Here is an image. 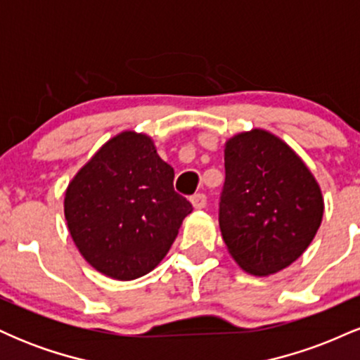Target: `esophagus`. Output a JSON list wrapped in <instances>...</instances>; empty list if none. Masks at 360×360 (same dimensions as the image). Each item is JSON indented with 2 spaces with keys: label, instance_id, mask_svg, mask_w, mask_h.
I'll return each mask as SVG.
<instances>
[{
  "label": "esophagus",
  "instance_id": "34e87169",
  "mask_svg": "<svg viewBox=\"0 0 360 360\" xmlns=\"http://www.w3.org/2000/svg\"><path fill=\"white\" fill-rule=\"evenodd\" d=\"M191 205H193V208L203 210L206 206V196H205V194L198 193V194H194V196H191Z\"/></svg>",
  "mask_w": 360,
  "mask_h": 360
}]
</instances>
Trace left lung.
Masks as SVG:
<instances>
[{"instance_id":"8db88e82","label":"left lung","mask_w":360,"mask_h":360,"mask_svg":"<svg viewBox=\"0 0 360 360\" xmlns=\"http://www.w3.org/2000/svg\"><path fill=\"white\" fill-rule=\"evenodd\" d=\"M223 154L220 230L226 250L252 276L286 269L320 229V184L303 159L264 128L235 134Z\"/></svg>"}]
</instances>
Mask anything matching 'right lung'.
<instances>
[{
    "label": "right lung",
    "instance_id": "obj_1",
    "mask_svg": "<svg viewBox=\"0 0 360 360\" xmlns=\"http://www.w3.org/2000/svg\"><path fill=\"white\" fill-rule=\"evenodd\" d=\"M172 181L150 135L123 130L106 140L64 194L65 223L86 262L117 281L154 271L193 212Z\"/></svg>",
    "mask_w": 360,
    "mask_h": 360
}]
</instances>
